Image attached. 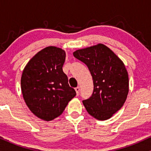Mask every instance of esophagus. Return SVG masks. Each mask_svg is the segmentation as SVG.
I'll list each match as a JSON object with an SVG mask.
<instances>
[{"label": "esophagus", "instance_id": "esophagus-1", "mask_svg": "<svg viewBox=\"0 0 151 151\" xmlns=\"http://www.w3.org/2000/svg\"><path fill=\"white\" fill-rule=\"evenodd\" d=\"M75 91H76V93H77V95L79 94V91H80V87H79V86H77V87H76L75 88Z\"/></svg>", "mask_w": 151, "mask_h": 151}]
</instances>
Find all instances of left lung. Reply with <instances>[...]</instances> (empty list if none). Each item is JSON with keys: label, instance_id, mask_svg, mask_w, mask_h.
Returning a JSON list of instances; mask_svg holds the SVG:
<instances>
[{"label": "left lung", "instance_id": "8db88e82", "mask_svg": "<svg viewBox=\"0 0 151 151\" xmlns=\"http://www.w3.org/2000/svg\"><path fill=\"white\" fill-rule=\"evenodd\" d=\"M73 55L87 66L93 79V93L83 100L84 107L96 119H110L123 106L129 93V74L124 62L101 43L76 50Z\"/></svg>", "mask_w": 151, "mask_h": 151}]
</instances>
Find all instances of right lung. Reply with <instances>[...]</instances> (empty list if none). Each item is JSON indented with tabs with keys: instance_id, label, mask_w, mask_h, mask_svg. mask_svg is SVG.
Returning a JSON list of instances; mask_svg holds the SVG:
<instances>
[{
	"instance_id": "obj_1",
	"label": "right lung",
	"mask_w": 151,
	"mask_h": 151,
	"mask_svg": "<svg viewBox=\"0 0 151 151\" xmlns=\"http://www.w3.org/2000/svg\"><path fill=\"white\" fill-rule=\"evenodd\" d=\"M65 58L64 50L47 47L35 55L22 71L20 84L26 105L44 121H52L61 115L76 96L62 70Z\"/></svg>"
}]
</instances>
